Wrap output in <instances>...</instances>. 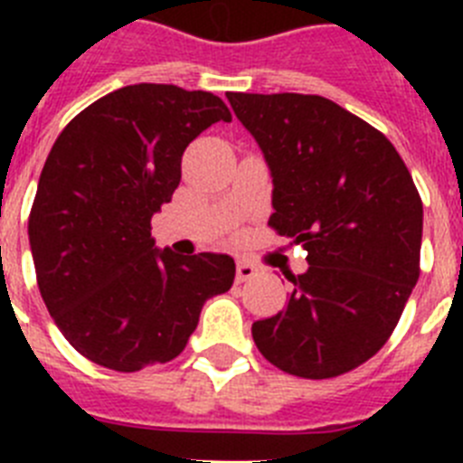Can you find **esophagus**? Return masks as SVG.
Listing matches in <instances>:
<instances>
[{
  "instance_id": "34e87169",
  "label": "esophagus",
  "mask_w": 463,
  "mask_h": 463,
  "mask_svg": "<svg viewBox=\"0 0 463 463\" xmlns=\"http://www.w3.org/2000/svg\"><path fill=\"white\" fill-rule=\"evenodd\" d=\"M255 276H257V269L252 267L250 261H245V260L236 261V282L252 280Z\"/></svg>"
}]
</instances>
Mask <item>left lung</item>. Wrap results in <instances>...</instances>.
Masks as SVG:
<instances>
[{"label": "left lung", "mask_w": 463, "mask_h": 463, "mask_svg": "<svg viewBox=\"0 0 463 463\" xmlns=\"http://www.w3.org/2000/svg\"><path fill=\"white\" fill-rule=\"evenodd\" d=\"M273 175L269 227L308 252L288 306L252 325L289 375L336 378L369 362L420 278L422 199L390 138L320 94L229 92Z\"/></svg>", "instance_id": "1"}]
</instances>
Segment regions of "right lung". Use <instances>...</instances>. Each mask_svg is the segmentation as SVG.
<instances>
[{"instance_id":"right-lung-1","label":"right lung","mask_w":463,"mask_h":463,"mask_svg":"<svg viewBox=\"0 0 463 463\" xmlns=\"http://www.w3.org/2000/svg\"><path fill=\"white\" fill-rule=\"evenodd\" d=\"M220 120L232 113L213 92L138 83L90 104L57 137L27 232L43 304L90 362L120 373L171 362L206 298L232 288L229 255L159 252L150 236L185 148Z\"/></svg>"}]
</instances>
